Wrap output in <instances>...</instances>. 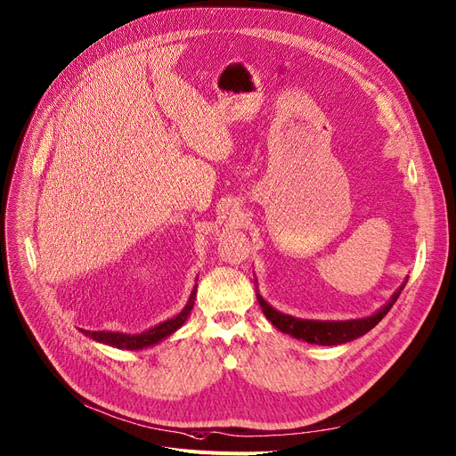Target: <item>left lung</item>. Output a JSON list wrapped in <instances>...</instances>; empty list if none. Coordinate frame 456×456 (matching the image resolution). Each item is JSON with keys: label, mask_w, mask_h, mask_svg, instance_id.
I'll use <instances>...</instances> for the list:
<instances>
[{"label": "left lung", "mask_w": 456, "mask_h": 456, "mask_svg": "<svg viewBox=\"0 0 456 456\" xmlns=\"http://www.w3.org/2000/svg\"><path fill=\"white\" fill-rule=\"evenodd\" d=\"M405 283L401 285L390 302L381 307L376 314H371L368 318H359V320H346V322H320V320H302V318H294L289 314H283L276 311L266 304L259 294H257V302L265 313V316L271 320L273 326H276L280 331L292 335L294 338H302L311 344H322V346H335V344H344L350 342L364 333H368L371 328H376L385 314L392 309L395 300L399 298L401 290H403Z\"/></svg>", "instance_id": "obj_1"}]
</instances>
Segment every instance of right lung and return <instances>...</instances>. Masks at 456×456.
Masks as SVG:
<instances>
[{"instance_id": "1", "label": "right lung", "mask_w": 456, "mask_h": 456, "mask_svg": "<svg viewBox=\"0 0 456 456\" xmlns=\"http://www.w3.org/2000/svg\"><path fill=\"white\" fill-rule=\"evenodd\" d=\"M195 297H197V292L193 290L191 297H190V302H187V305L180 311V314H176L171 320H166V322H162V324L149 330V331H143L140 335H126V333H114V331H88V330H80V331H83L86 337L97 340V342L119 347V350H142V347L152 346L159 340L167 338L171 333H175L185 322L187 314L191 313L193 304H195Z\"/></svg>"}]
</instances>
